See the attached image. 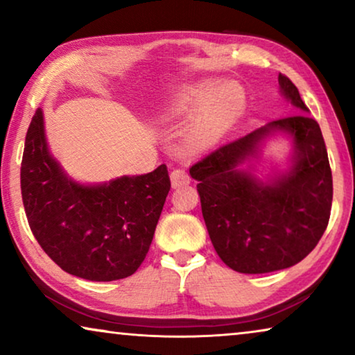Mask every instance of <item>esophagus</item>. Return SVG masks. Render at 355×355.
Wrapping results in <instances>:
<instances>
[{
  "mask_svg": "<svg viewBox=\"0 0 355 355\" xmlns=\"http://www.w3.org/2000/svg\"><path fill=\"white\" fill-rule=\"evenodd\" d=\"M169 178H171V186L174 189L186 186V184L191 182V178H189L186 169H173L171 174H169Z\"/></svg>",
  "mask_w": 355,
  "mask_h": 355,
  "instance_id": "1",
  "label": "esophagus"
}]
</instances>
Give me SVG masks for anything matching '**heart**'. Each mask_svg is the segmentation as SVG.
<instances>
[{
	"mask_svg": "<svg viewBox=\"0 0 355 355\" xmlns=\"http://www.w3.org/2000/svg\"><path fill=\"white\" fill-rule=\"evenodd\" d=\"M244 101L239 87L225 82L202 80L174 90L164 106V114L179 118L189 113H197L186 140L189 147L205 148L220 137L227 121L234 116Z\"/></svg>",
	"mask_w": 355,
	"mask_h": 355,
	"instance_id": "heart-1",
	"label": "heart"
}]
</instances>
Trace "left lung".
I'll list each match as a JSON object with an SVG mask.
<instances>
[{
	"mask_svg": "<svg viewBox=\"0 0 355 355\" xmlns=\"http://www.w3.org/2000/svg\"><path fill=\"white\" fill-rule=\"evenodd\" d=\"M281 94L300 114L288 116L211 150L189 169L196 179L202 215L216 254L239 273L260 275L304 260L329 221L333 178L327 147L297 87L278 76ZM288 133L291 168L261 182L241 164L258 156L264 140Z\"/></svg>",
	"mask_w": 355,
	"mask_h": 355,
	"instance_id": "1",
	"label": "left lung"
}]
</instances>
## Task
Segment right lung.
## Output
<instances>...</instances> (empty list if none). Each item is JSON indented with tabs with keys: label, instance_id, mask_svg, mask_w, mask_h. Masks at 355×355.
Masks as SVG:
<instances>
[{
	"label": "right lung",
	"instance_id": "add662e5",
	"mask_svg": "<svg viewBox=\"0 0 355 355\" xmlns=\"http://www.w3.org/2000/svg\"><path fill=\"white\" fill-rule=\"evenodd\" d=\"M169 189L166 164L95 186L72 181L48 150L43 111L33 114L21 164L22 202L38 244L66 273L89 281L134 275Z\"/></svg>",
	"mask_w": 355,
	"mask_h": 355
}]
</instances>
